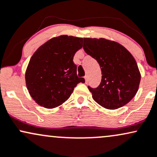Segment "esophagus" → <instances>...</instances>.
<instances>
[{
  "label": "esophagus",
  "mask_w": 157,
  "mask_h": 157,
  "mask_svg": "<svg viewBox=\"0 0 157 157\" xmlns=\"http://www.w3.org/2000/svg\"><path fill=\"white\" fill-rule=\"evenodd\" d=\"M84 79H85V83H86V84H87V82H88V76H87V75H85V76H84Z\"/></svg>",
  "instance_id": "1"
}]
</instances>
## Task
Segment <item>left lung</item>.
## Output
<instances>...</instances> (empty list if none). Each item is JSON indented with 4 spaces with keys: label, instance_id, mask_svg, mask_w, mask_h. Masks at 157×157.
<instances>
[{
    "label": "left lung",
    "instance_id": "left-lung-1",
    "mask_svg": "<svg viewBox=\"0 0 157 157\" xmlns=\"http://www.w3.org/2000/svg\"><path fill=\"white\" fill-rule=\"evenodd\" d=\"M83 48L98 62L101 70L99 86H88L94 101L109 109L128 104L137 93L141 78L129 51L121 44L104 38H84Z\"/></svg>",
    "mask_w": 157,
    "mask_h": 157
}]
</instances>
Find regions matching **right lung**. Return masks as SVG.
Returning a JSON list of instances; mask_svg holds the SVG:
<instances>
[{
  "mask_svg": "<svg viewBox=\"0 0 157 157\" xmlns=\"http://www.w3.org/2000/svg\"><path fill=\"white\" fill-rule=\"evenodd\" d=\"M83 38L62 35L49 40L31 56L25 72L27 89L40 106H60L84 78L77 76L73 56L82 48Z\"/></svg>",
  "mask_w": 157,
  "mask_h": 157,
  "instance_id": "right-lung-1",
  "label": "right lung"
}]
</instances>
